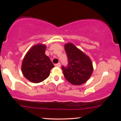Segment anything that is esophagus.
<instances>
[{"mask_svg":"<svg viewBox=\"0 0 121 121\" xmlns=\"http://www.w3.org/2000/svg\"><path fill=\"white\" fill-rule=\"evenodd\" d=\"M55 66H57V67H60V66H61L60 63V62H59V63L56 64H55Z\"/></svg>","mask_w":121,"mask_h":121,"instance_id":"34e87169","label":"esophagus"}]
</instances>
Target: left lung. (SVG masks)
I'll use <instances>...</instances> for the list:
<instances>
[{
  "label": "left lung",
  "instance_id": "1",
  "mask_svg": "<svg viewBox=\"0 0 121 121\" xmlns=\"http://www.w3.org/2000/svg\"><path fill=\"white\" fill-rule=\"evenodd\" d=\"M64 48L68 60V66L61 67L65 78L74 85L86 82L93 71L90 58L72 43L66 44Z\"/></svg>",
  "mask_w": 121,
  "mask_h": 121
}]
</instances>
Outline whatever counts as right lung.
<instances>
[{
  "mask_svg": "<svg viewBox=\"0 0 121 121\" xmlns=\"http://www.w3.org/2000/svg\"><path fill=\"white\" fill-rule=\"evenodd\" d=\"M45 45L37 44L32 47L24 56L22 65V73L30 82L39 83L45 80L54 67L49 57L45 54Z\"/></svg>",
  "mask_w": 121,
  "mask_h": 121,
  "instance_id": "1",
  "label": "right lung"
}]
</instances>
